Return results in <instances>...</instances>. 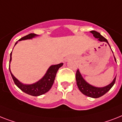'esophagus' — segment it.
I'll list each match as a JSON object with an SVG mask.
<instances>
[{
    "label": "esophagus",
    "instance_id": "obj_1",
    "mask_svg": "<svg viewBox=\"0 0 122 122\" xmlns=\"http://www.w3.org/2000/svg\"><path fill=\"white\" fill-rule=\"evenodd\" d=\"M67 60H68V59H67L66 60H65V61H67Z\"/></svg>",
    "mask_w": 122,
    "mask_h": 122
}]
</instances>
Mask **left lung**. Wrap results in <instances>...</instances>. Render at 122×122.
Segmentation results:
<instances>
[{"instance_id":"8db88e82","label":"left lung","mask_w":122,"mask_h":122,"mask_svg":"<svg viewBox=\"0 0 122 122\" xmlns=\"http://www.w3.org/2000/svg\"><path fill=\"white\" fill-rule=\"evenodd\" d=\"M90 32L93 34V36L95 38L98 39V41H100V42H106L109 45L107 40L105 37H103V36H101L100 33L95 30L90 31ZM114 59L115 62H117L116 59H115V57ZM75 78H76L77 85L78 86V89L80 90V91L81 92V93L84 94L85 95H86V96H88L89 97H92V98H99L100 97L103 96L107 92L109 91L111 89L112 87L113 86L115 82V80H116V77H115L112 82L110 83L109 85H107V86H104V87H96V86H92V85H90L89 83H87L83 79V78L82 77V76L80 74L78 70H77V72H76Z\"/></svg>"}]
</instances>
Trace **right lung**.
Here are the masks:
<instances>
[{
	"label": "right lung",
	"instance_id": "1",
	"mask_svg": "<svg viewBox=\"0 0 122 122\" xmlns=\"http://www.w3.org/2000/svg\"><path fill=\"white\" fill-rule=\"evenodd\" d=\"M37 36V35L35 34H30L26 36H24L20 39H19V41H23V40H27V39H31L34 37ZM17 44L16 42L15 45ZM12 60V52L10 53V63ZM63 63H61L57 65H51L47 70V72L45 74L43 78H42L40 80L37 81L36 83H34L30 85H27V84H24L14 77V75L11 73L10 69V65H9V70L10 72V74L12 75V77L13 78L14 83L22 91H23L25 93H27L32 96H39L42 94H44L46 92L50 90L52 85L54 82V80L55 78V76L57 74V72L59 68L62 67Z\"/></svg>",
	"mask_w": 122,
	"mask_h": 122
}]
</instances>
